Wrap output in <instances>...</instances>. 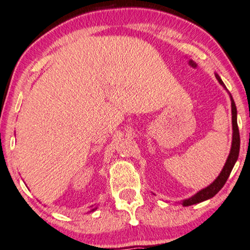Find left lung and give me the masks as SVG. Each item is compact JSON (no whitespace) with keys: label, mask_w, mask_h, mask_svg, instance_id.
<instances>
[{"label":"left lung","mask_w":250,"mask_h":250,"mask_svg":"<svg viewBox=\"0 0 250 250\" xmlns=\"http://www.w3.org/2000/svg\"><path fill=\"white\" fill-rule=\"evenodd\" d=\"M215 77H216V79L218 80V83H220V85L223 86V88H224L226 92L229 93V100H231V111H232L231 150H229L228 160H226L224 167H223L222 171H220V173L218 174V177H217L211 184L208 185L207 187H204V188H202L201 190H199V192L194 194V195L188 197V199H185L181 201L180 203L183 204L184 207H188V206H193V204H196V203H201V202H203V201H207V200L211 199V197L215 196L216 194L223 188V186L225 185L226 180L229 179V173H231L232 168H233V167H234L235 162L238 161V157H239L240 134H239V128H238V122H236V115H238V112H236V106H235L234 100H233L231 93H229L228 88H226V86L224 85V83H223V80L220 79V77L218 76V74L215 73Z\"/></svg>","instance_id":"1"}]
</instances>
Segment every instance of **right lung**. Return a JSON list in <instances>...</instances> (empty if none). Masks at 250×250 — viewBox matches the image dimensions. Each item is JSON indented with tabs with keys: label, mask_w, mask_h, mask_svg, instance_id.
I'll use <instances>...</instances> for the list:
<instances>
[{
	"label": "right lung",
	"mask_w": 250,
	"mask_h": 250,
	"mask_svg": "<svg viewBox=\"0 0 250 250\" xmlns=\"http://www.w3.org/2000/svg\"><path fill=\"white\" fill-rule=\"evenodd\" d=\"M90 208H92V209H90L89 212H93V211H95V210L97 209V207H95V208H93V206H92V207H90Z\"/></svg>",
	"instance_id": "right-lung-1"
}]
</instances>
